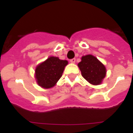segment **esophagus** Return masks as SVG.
<instances>
[{
	"instance_id": "34e87169",
	"label": "esophagus",
	"mask_w": 133,
	"mask_h": 133,
	"mask_svg": "<svg viewBox=\"0 0 133 133\" xmlns=\"http://www.w3.org/2000/svg\"><path fill=\"white\" fill-rule=\"evenodd\" d=\"M71 63H75V61H76V58H72V59H70V61Z\"/></svg>"
}]
</instances>
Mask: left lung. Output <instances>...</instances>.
<instances>
[{"label": "left lung", "instance_id": "8db88e82", "mask_svg": "<svg viewBox=\"0 0 133 133\" xmlns=\"http://www.w3.org/2000/svg\"><path fill=\"white\" fill-rule=\"evenodd\" d=\"M78 66L83 78L91 84L99 85L105 77V66L92 55L88 54L82 56Z\"/></svg>", "mask_w": 133, "mask_h": 133}]
</instances>
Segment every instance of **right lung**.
I'll list each match as a JSON object with an SVG mask.
<instances>
[{"label": "right lung", "mask_w": 133, "mask_h": 133, "mask_svg": "<svg viewBox=\"0 0 133 133\" xmlns=\"http://www.w3.org/2000/svg\"><path fill=\"white\" fill-rule=\"evenodd\" d=\"M67 64L66 60L51 56L38 65L35 70V77L38 85L44 88L53 87L61 77Z\"/></svg>", "instance_id": "right-lung-1"}]
</instances>
